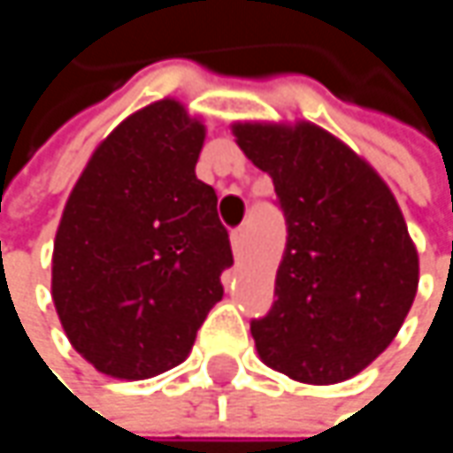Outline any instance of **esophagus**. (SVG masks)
Returning a JSON list of instances; mask_svg holds the SVG:
<instances>
[{
	"mask_svg": "<svg viewBox=\"0 0 453 453\" xmlns=\"http://www.w3.org/2000/svg\"><path fill=\"white\" fill-rule=\"evenodd\" d=\"M230 241H233V251L235 254H241L243 251V246H246V227H235L233 233H230Z\"/></svg>",
	"mask_w": 453,
	"mask_h": 453,
	"instance_id": "1",
	"label": "esophagus"
}]
</instances>
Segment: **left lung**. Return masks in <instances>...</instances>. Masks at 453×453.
Returning a JSON list of instances; mask_svg holds the SVG:
<instances>
[{"label": "left lung", "instance_id": "1", "mask_svg": "<svg viewBox=\"0 0 453 453\" xmlns=\"http://www.w3.org/2000/svg\"><path fill=\"white\" fill-rule=\"evenodd\" d=\"M233 134L273 178L288 230L275 302L251 319L257 351L302 383L349 380L386 351L417 294L402 210L367 162L317 126L243 123Z\"/></svg>", "mask_w": 453, "mask_h": 453}]
</instances>
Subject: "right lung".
Listing matches in <instances>:
<instances>
[{
  "label": "right lung",
  "mask_w": 453,
  "mask_h": 453,
  "mask_svg": "<svg viewBox=\"0 0 453 453\" xmlns=\"http://www.w3.org/2000/svg\"><path fill=\"white\" fill-rule=\"evenodd\" d=\"M204 126L162 99L88 159L54 238L51 299L99 372L154 378L180 365L233 265L218 194L196 178Z\"/></svg>",
  "instance_id": "1"
}]
</instances>
